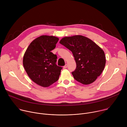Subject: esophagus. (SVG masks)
<instances>
[{
	"instance_id": "esophagus-1",
	"label": "esophagus",
	"mask_w": 127,
	"mask_h": 127,
	"mask_svg": "<svg viewBox=\"0 0 127 127\" xmlns=\"http://www.w3.org/2000/svg\"><path fill=\"white\" fill-rule=\"evenodd\" d=\"M67 67V64H65V65L63 67L64 69H65V68H66Z\"/></svg>"
}]
</instances>
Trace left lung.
<instances>
[{
    "mask_svg": "<svg viewBox=\"0 0 127 127\" xmlns=\"http://www.w3.org/2000/svg\"><path fill=\"white\" fill-rule=\"evenodd\" d=\"M59 43L73 53L76 63L75 70L72 72L74 78L84 85L95 81L105 65L103 50L92 40L81 35L65 37Z\"/></svg>",
    "mask_w": 127,
    "mask_h": 127,
    "instance_id": "1",
    "label": "left lung"
}]
</instances>
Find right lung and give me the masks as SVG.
Here are the masks:
<instances>
[{
    "mask_svg": "<svg viewBox=\"0 0 127 127\" xmlns=\"http://www.w3.org/2000/svg\"><path fill=\"white\" fill-rule=\"evenodd\" d=\"M59 38L43 35L33 40L23 57V65L29 77L38 85L47 87L56 82L62 67L56 64L57 55L51 52Z\"/></svg>",
    "mask_w": 127,
    "mask_h": 127,
    "instance_id": "right-lung-1",
    "label": "right lung"
}]
</instances>
